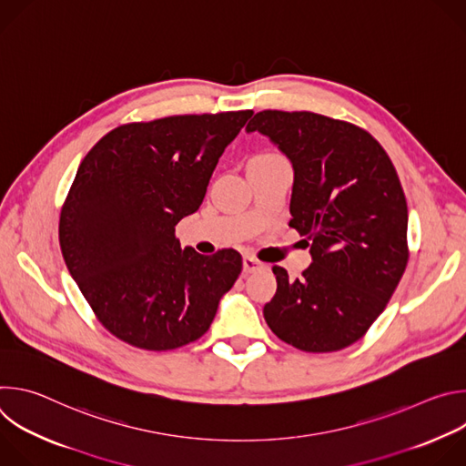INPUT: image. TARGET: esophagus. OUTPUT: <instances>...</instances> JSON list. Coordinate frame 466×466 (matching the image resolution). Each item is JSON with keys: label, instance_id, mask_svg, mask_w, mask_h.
Wrapping results in <instances>:
<instances>
[{"label": "esophagus", "instance_id": "esophagus-1", "mask_svg": "<svg viewBox=\"0 0 466 466\" xmlns=\"http://www.w3.org/2000/svg\"><path fill=\"white\" fill-rule=\"evenodd\" d=\"M261 268H263V263L258 261L256 258H252V256H243V273L250 275V273H256V271L261 269Z\"/></svg>", "mask_w": 466, "mask_h": 466}]
</instances>
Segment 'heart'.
Listing matches in <instances>:
<instances>
[{"mask_svg": "<svg viewBox=\"0 0 466 466\" xmlns=\"http://www.w3.org/2000/svg\"><path fill=\"white\" fill-rule=\"evenodd\" d=\"M259 157H275L273 153H268V155H259Z\"/></svg>", "mask_w": 466, "mask_h": 466, "instance_id": "heart-1", "label": "heart"}]
</instances>
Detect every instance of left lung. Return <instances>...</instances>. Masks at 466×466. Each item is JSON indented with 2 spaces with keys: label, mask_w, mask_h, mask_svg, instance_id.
Instances as JSON below:
<instances>
[{
  "label": "left lung",
  "mask_w": 466,
  "mask_h": 466,
  "mask_svg": "<svg viewBox=\"0 0 466 466\" xmlns=\"http://www.w3.org/2000/svg\"><path fill=\"white\" fill-rule=\"evenodd\" d=\"M247 130L269 137L291 160L289 227L306 236L313 258L295 280L275 265L265 322L304 352L350 347L385 309L410 259L400 178L378 140L343 119L261 110Z\"/></svg>",
  "instance_id": "1"
}]
</instances>
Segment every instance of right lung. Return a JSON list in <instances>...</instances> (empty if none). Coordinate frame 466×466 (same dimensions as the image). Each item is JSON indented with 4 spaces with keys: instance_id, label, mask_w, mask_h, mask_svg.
I'll return each mask as SVG.
<instances>
[{
    "instance_id": "right-lung-1",
    "label": "right lung",
    "mask_w": 466,
    "mask_h": 466,
    "mask_svg": "<svg viewBox=\"0 0 466 466\" xmlns=\"http://www.w3.org/2000/svg\"><path fill=\"white\" fill-rule=\"evenodd\" d=\"M250 116L125 123L83 158L60 210L58 243L94 315L123 343L162 352L197 341L238 280V250H182L175 225L201 207L219 157Z\"/></svg>"
}]
</instances>
